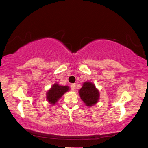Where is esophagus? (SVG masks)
Returning <instances> with one entry per match:
<instances>
[{"label": "esophagus", "mask_w": 148, "mask_h": 148, "mask_svg": "<svg viewBox=\"0 0 148 148\" xmlns=\"http://www.w3.org/2000/svg\"><path fill=\"white\" fill-rule=\"evenodd\" d=\"M70 88H71V89H72V90H73V91L75 90H76L75 84H72V85H71Z\"/></svg>", "instance_id": "34e87169"}]
</instances>
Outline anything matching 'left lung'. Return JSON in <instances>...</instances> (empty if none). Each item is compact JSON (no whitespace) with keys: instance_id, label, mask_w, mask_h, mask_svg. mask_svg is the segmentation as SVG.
<instances>
[{"instance_id":"8db88e82","label":"left lung","mask_w":148,"mask_h":148,"mask_svg":"<svg viewBox=\"0 0 148 148\" xmlns=\"http://www.w3.org/2000/svg\"><path fill=\"white\" fill-rule=\"evenodd\" d=\"M79 93L81 99L88 106L96 104L99 99V90L97 89L94 84L89 81L84 83Z\"/></svg>"}]
</instances>
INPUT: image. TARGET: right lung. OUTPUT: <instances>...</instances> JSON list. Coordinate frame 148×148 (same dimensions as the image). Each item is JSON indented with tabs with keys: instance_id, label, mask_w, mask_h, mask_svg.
<instances>
[{
	"instance_id": "1",
	"label": "right lung",
	"mask_w": 148,
	"mask_h": 148,
	"mask_svg": "<svg viewBox=\"0 0 148 148\" xmlns=\"http://www.w3.org/2000/svg\"><path fill=\"white\" fill-rule=\"evenodd\" d=\"M69 90L68 86H60L56 83L52 86L51 89L47 93V99L48 100L49 103L55 104L58 100L61 98L66 92Z\"/></svg>"
}]
</instances>
